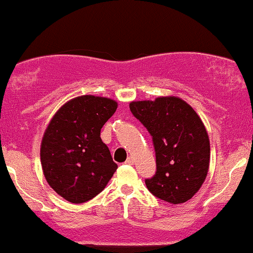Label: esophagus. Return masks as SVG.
<instances>
[{
	"mask_svg": "<svg viewBox=\"0 0 253 253\" xmlns=\"http://www.w3.org/2000/svg\"><path fill=\"white\" fill-rule=\"evenodd\" d=\"M125 163L128 164V165H133V163H134V158H133V157H128V158H127V161L125 162Z\"/></svg>",
	"mask_w": 253,
	"mask_h": 253,
	"instance_id": "obj_1",
	"label": "esophagus"
}]
</instances>
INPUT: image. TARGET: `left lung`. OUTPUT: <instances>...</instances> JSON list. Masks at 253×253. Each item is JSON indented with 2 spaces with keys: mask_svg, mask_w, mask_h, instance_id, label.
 <instances>
[{
  "mask_svg": "<svg viewBox=\"0 0 253 253\" xmlns=\"http://www.w3.org/2000/svg\"><path fill=\"white\" fill-rule=\"evenodd\" d=\"M129 109L152 136L156 173L145 179L152 195L178 205L201 188L210 168L211 146L199 115L181 98L130 102Z\"/></svg>",
  "mask_w": 253,
  "mask_h": 253,
  "instance_id": "left-lung-1",
  "label": "left lung"
}]
</instances>
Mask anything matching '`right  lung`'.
Returning a JSON list of instances; mask_svg holds the SVG:
<instances>
[{
    "mask_svg": "<svg viewBox=\"0 0 253 253\" xmlns=\"http://www.w3.org/2000/svg\"><path fill=\"white\" fill-rule=\"evenodd\" d=\"M117 108L110 98L84 95L64 104L46 128L40 149L43 175L66 201H89L117 171L118 164L100 136Z\"/></svg>",
    "mask_w": 253,
    "mask_h": 253,
    "instance_id": "right-lung-1",
    "label": "right lung"
}]
</instances>
